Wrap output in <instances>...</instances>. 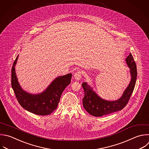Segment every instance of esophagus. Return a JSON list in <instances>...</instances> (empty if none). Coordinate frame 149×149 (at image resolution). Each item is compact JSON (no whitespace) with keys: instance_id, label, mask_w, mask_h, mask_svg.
<instances>
[{"instance_id":"1","label":"esophagus","mask_w":149,"mask_h":149,"mask_svg":"<svg viewBox=\"0 0 149 149\" xmlns=\"http://www.w3.org/2000/svg\"><path fill=\"white\" fill-rule=\"evenodd\" d=\"M74 78L76 80H79L81 78V72L80 70H77L76 73H74Z\"/></svg>"}]
</instances>
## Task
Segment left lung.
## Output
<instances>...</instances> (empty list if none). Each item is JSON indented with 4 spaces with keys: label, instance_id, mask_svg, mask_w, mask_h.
Returning a JSON list of instances; mask_svg holds the SVG:
<instances>
[{
    "label": "left lung",
    "instance_id": "obj_1",
    "mask_svg": "<svg viewBox=\"0 0 149 149\" xmlns=\"http://www.w3.org/2000/svg\"><path fill=\"white\" fill-rule=\"evenodd\" d=\"M126 62L130 69L132 76L130 84L125 90L122 96L115 101H106L98 97L87 83L81 84L84 95L83 98V105L84 109L90 115L94 116H102L122 109L128 103L133 91L137 77V69L136 63L131 53L126 58Z\"/></svg>",
    "mask_w": 149,
    "mask_h": 149
}]
</instances>
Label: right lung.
Masks as SVG:
<instances>
[{
    "instance_id": "add662e5",
    "label": "right lung",
    "mask_w": 149,
    "mask_h": 149,
    "mask_svg": "<svg viewBox=\"0 0 149 149\" xmlns=\"http://www.w3.org/2000/svg\"><path fill=\"white\" fill-rule=\"evenodd\" d=\"M18 56L12 68V87L19 103L23 108L36 115H47L51 113L56 109L63 90L70 83L72 74L57 77L45 91L33 95L23 91L17 81L15 67Z\"/></svg>"
}]
</instances>
